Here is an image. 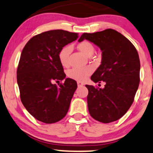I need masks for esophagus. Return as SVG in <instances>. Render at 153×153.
<instances>
[{
    "mask_svg": "<svg viewBox=\"0 0 153 153\" xmlns=\"http://www.w3.org/2000/svg\"><path fill=\"white\" fill-rule=\"evenodd\" d=\"M78 87H82L83 85V83H82V82H80V81H78Z\"/></svg>",
    "mask_w": 153,
    "mask_h": 153,
    "instance_id": "obj_1",
    "label": "esophagus"
}]
</instances>
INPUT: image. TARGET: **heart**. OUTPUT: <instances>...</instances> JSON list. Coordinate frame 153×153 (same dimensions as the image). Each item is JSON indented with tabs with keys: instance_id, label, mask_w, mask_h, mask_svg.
<instances>
[{
	"instance_id": "b5f03b06",
	"label": "heart",
	"mask_w": 153,
	"mask_h": 153,
	"mask_svg": "<svg viewBox=\"0 0 153 153\" xmlns=\"http://www.w3.org/2000/svg\"><path fill=\"white\" fill-rule=\"evenodd\" d=\"M78 48L80 52L84 53L85 55H89L93 53L94 46L88 41H82L78 43ZM72 48L70 46H66L63 47L59 53V59L60 63L64 67L68 66V57L71 52ZM94 68L92 66H85L84 68H74L70 69L68 72V76L72 79L78 80V81H84L88 76L92 73Z\"/></svg>"
}]
</instances>
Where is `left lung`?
<instances>
[{"instance_id":"1","label":"left lung","mask_w":153,"mask_h":153,"mask_svg":"<svg viewBox=\"0 0 153 153\" xmlns=\"http://www.w3.org/2000/svg\"><path fill=\"white\" fill-rule=\"evenodd\" d=\"M85 39L102 51L101 65L91 79L105 83L103 88L85 85L88 111L95 120L111 123L123 117L134 102L140 80L138 52L128 39L112 29L83 33L78 41Z\"/></svg>"}]
</instances>
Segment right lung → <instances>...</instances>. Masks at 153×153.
Returning <instances> with one entry per match:
<instances>
[{"label": "right lung", "instance_id": "right-lung-1", "mask_svg": "<svg viewBox=\"0 0 153 153\" xmlns=\"http://www.w3.org/2000/svg\"><path fill=\"white\" fill-rule=\"evenodd\" d=\"M78 38V33L63 30L44 32L25 45L17 68L20 98L26 110L39 121L53 123L68 113L77 83L65 78L59 59L60 50ZM65 79L57 87L53 81Z\"/></svg>", "mask_w": 153, "mask_h": 153}]
</instances>
